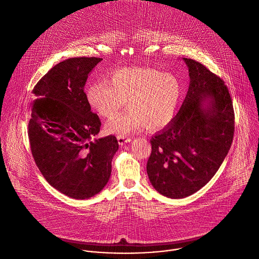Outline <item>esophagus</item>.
Returning a JSON list of instances; mask_svg holds the SVG:
<instances>
[{
    "instance_id": "34e87169",
    "label": "esophagus",
    "mask_w": 259,
    "mask_h": 259,
    "mask_svg": "<svg viewBox=\"0 0 259 259\" xmlns=\"http://www.w3.org/2000/svg\"><path fill=\"white\" fill-rule=\"evenodd\" d=\"M130 141H131V138H128V137H118V143L120 145L126 144V143H128Z\"/></svg>"
}]
</instances>
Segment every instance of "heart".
Masks as SVG:
<instances>
[{
    "instance_id": "obj_1",
    "label": "heart",
    "mask_w": 259,
    "mask_h": 259,
    "mask_svg": "<svg viewBox=\"0 0 259 259\" xmlns=\"http://www.w3.org/2000/svg\"><path fill=\"white\" fill-rule=\"evenodd\" d=\"M87 101L102 118H112L125 106L129 109L110 120L107 133L126 137L147 128L159 131L170 126L182 99V85L170 73L151 67H127L110 77L109 83L91 84Z\"/></svg>"
}]
</instances>
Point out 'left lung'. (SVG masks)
<instances>
[{
  "mask_svg": "<svg viewBox=\"0 0 259 259\" xmlns=\"http://www.w3.org/2000/svg\"><path fill=\"white\" fill-rule=\"evenodd\" d=\"M190 86L174 122L156 133L146 172L155 190L182 199L201 190L226 159L235 131L228 87L202 63L182 58Z\"/></svg>",
  "mask_w": 259,
  "mask_h": 259,
  "instance_id": "1",
  "label": "left lung"
}]
</instances>
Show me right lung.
<instances>
[{
  "instance_id": "add662e5",
  "label": "right lung",
  "mask_w": 259,
  "mask_h": 259,
  "mask_svg": "<svg viewBox=\"0 0 259 259\" xmlns=\"http://www.w3.org/2000/svg\"><path fill=\"white\" fill-rule=\"evenodd\" d=\"M101 60L61 61L32 90L35 99L28 124L32 157L50 186L72 199L101 192L119 150L114 135L97 137L101 123L84 92L88 76Z\"/></svg>"
}]
</instances>
